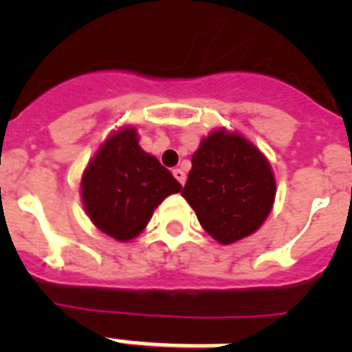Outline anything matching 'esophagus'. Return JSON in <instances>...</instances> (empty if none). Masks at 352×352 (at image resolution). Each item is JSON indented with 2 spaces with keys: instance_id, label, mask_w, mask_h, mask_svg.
<instances>
[{
  "instance_id": "esophagus-1",
  "label": "esophagus",
  "mask_w": 352,
  "mask_h": 352,
  "mask_svg": "<svg viewBox=\"0 0 352 352\" xmlns=\"http://www.w3.org/2000/svg\"><path fill=\"white\" fill-rule=\"evenodd\" d=\"M173 174H174V178L178 179V182L182 183V185H185V182H186V174H185V170H182V169H174V170H173Z\"/></svg>"
}]
</instances>
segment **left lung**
<instances>
[{
	"instance_id": "8db88e82",
	"label": "left lung",
	"mask_w": 352,
	"mask_h": 352,
	"mask_svg": "<svg viewBox=\"0 0 352 352\" xmlns=\"http://www.w3.org/2000/svg\"><path fill=\"white\" fill-rule=\"evenodd\" d=\"M275 194L266 157L227 129L213 130L201 141L182 192L204 231L222 245L254 234L268 219Z\"/></svg>"
}]
</instances>
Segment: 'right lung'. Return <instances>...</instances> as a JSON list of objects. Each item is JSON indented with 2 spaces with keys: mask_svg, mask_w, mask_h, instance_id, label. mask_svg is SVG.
I'll return each instance as SVG.
<instances>
[{
  "mask_svg": "<svg viewBox=\"0 0 352 352\" xmlns=\"http://www.w3.org/2000/svg\"><path fill=\"white\" fill-rule=\"evenodd\" d=\"M182 190L173 174L139 146L135 126L114 130L80 178V199L98 231L118 241L138 238L155 208Z\"/></svg>",
  "mask_w": 352,
  "mask_h": 352,
  "instance_id": "right-lung-1",
  "label": "right lung"
}]
</instances>
